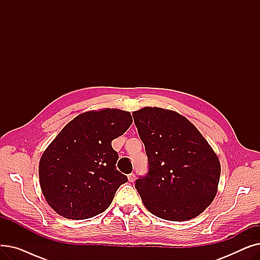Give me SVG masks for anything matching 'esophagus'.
<instances>
[{"label":"esophagus","mask_w":260,"mask_h":260,"mask_svg":"<svg viewBox=\"0 0 260 260\" xmlns=\"http://www.w3.org/2000/svg\"><path fill=\"white\" fill-rule=\"evenodd\" d=\"M127 178H128V181H129V182H134V181L136 180V175H135L134 173H131V174L127 176Z\"/></svg>","instance_id":"obj_1"}]
</instances>
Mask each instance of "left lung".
Returning <instances> with one entry per match:
<instances>
[{
  "label": "left lung",
  "instance_id": "1",
  "mask_svg": "<svg viewBox=\"0 0 260 260\" xmlns=\"http://www.w3.org/2000/svg\"><path fill=\"white\" fill-rule=\"evenodd\" d=\"M148 160L146 176L136 180L145 208L170 221L193 219L214 200L220 162L185 117L159 107L133 113Z\"/></svg>",
  "mask_w": 260,
  "mask_h": 260
}]
</instances>
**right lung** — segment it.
<instances>
[{
    "label": "right lung",
    "mask_w": 260,
    "mask_h": 260,
    "mask_svg": "<svg viewBox=\"0 0 260 260\" xmlns=\"http://www.w3.org/2000/svg\"><path fill=\"white\" fill-rule=\"evenodd\" d=\"M128 112L117 108L86 112L64 126L39 165L47 203L67 219L82 220L104 212L127 177L116 169L112 141L132 125Z\"/></svg>",
    "instance_id": "add662e5"
}]
</instances>
